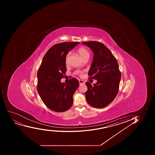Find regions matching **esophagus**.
<instances>
[{"label":"esophagus","instance_id":"34e87169","mask_svg":"<svg viewBox=\"0 0 155 155\" xmlns=\"http://www.w3.org/2000/svg\"><path fill=\"white\" fill-rule=\"evenodd\" d=\"M79 84H80V85L82 84H84V82L83 81V80H79Z\"/></svg>","mask_w":155,"mask_h":155}]
</instances>
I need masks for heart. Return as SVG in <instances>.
<instances>
[{"mask_svg":"<svg viewBox=\"0 0 155 155\" xmlns=\"http://www.w3.org/2000/svg\"><path fill=\"white\" fill-rule=\"evenodd\" d=\"M77 52L83 61L85 59H89V57L91 56V53L89 52V50L84 47H81V48H79L77 50ZM69 56H70V53H68L66 55V60H65L66 64H68L69 63ZM76 73L79 75L80 76H82L83 71H77Z\"/></svg>","mask_w":155,"mask_h":155,"instance_id":"heart-1","label":"heart"}]
</instances>
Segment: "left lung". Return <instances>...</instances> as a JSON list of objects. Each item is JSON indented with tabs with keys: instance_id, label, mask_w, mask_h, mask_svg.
I'll list each match as a JSON object with an SVG mask.
<instances>
[{
	"instance_id": "1",
	"label": "left lung",
	"mask_w": 155,
	"mask_h": 155,
	"mask_svg": "<svg viewBox=\"0 0 155 155\" xmlns=\"http://www.w3.org/2000/svg\"><path fill=\"white\" fill-rule=\"evenodd\" d=\"M94 53V59L88 72L89 79L97 80L92 86L86 82V101L95 108H104L115 99L119 88L121 74L118 61L110 49L100 42H82Z\"/></svg>"
}]
</instances>
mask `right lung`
<instances>
[{"instance_id":"1","label":"right lung","mask_w":155,"mask_h":155,"mask_svg":"<svg viewBox=\"0 0 155 155\" xmlns=\"http://www.w3.org/2000/svg\"><path fill=\"white\" fill-rule=\"evenodd\" d=\"M79 42H62L51 47L43 57L37 72V89L45 105L51 110L63 112L73 105V95L79 82L72 78L61 83L67 71L66 55Z\"/></svg>"}]
</instances>
